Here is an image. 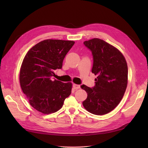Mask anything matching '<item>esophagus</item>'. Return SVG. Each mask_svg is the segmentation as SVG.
<instances>
[{"instance_id": "obj_1", "label": "esophagus", "mask_w": 148, "mask_h": 148, "mask_svg": "<svg viewBox=\"0 0 148 148\" xmlns=\"http://www.w3.org/2000/svg\"><path fill=\"white\" fill-rule=\"evenodd\" d=\"M73 87L74 89H79V88H80V86H79V85L76 84H73Z\"/></svg>"}]
</instances>
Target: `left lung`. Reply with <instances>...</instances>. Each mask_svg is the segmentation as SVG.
I'll return each mask as SVG.
<instances>
[{
  "mask_svg": "<svg viewBox=\"0 0 148 148\" xmlns=\"http://www.w3.org/2000/svg\"><path fill=\"white\" fill-rule=\"evenodd\" d=\"M83 44L92 53V73L97 77L92 88L81 86L88 94L83 105L91 114L104 115L118 106L126 90L127 62L117 49L102 39L94 38Z\"/></svg>",
  "mask_w": 148,
  "mask_h": 148,
  "instance_id": "left-lung-1",
  "label": "left lung"
}]
</instances>
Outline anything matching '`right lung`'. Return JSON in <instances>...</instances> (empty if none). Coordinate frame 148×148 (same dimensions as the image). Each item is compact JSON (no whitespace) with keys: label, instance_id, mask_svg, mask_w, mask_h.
Listing matches in <instances>:
<instances>
[{"label":"right lung","instance_id":"right-lung-1","mask_svg":"<svg viewBox=\"0 0 148 148\" xmlns=\"http://www.w3.org/2000/svg\"><path fill=\"white\" fill-rule=\"evenodd\" d=\"M74 44L73 41L44 40L31 48L24 58L20 86L30 105L41 113L56 112L70 95L71 83L52 78L56 75L54 70L62 68L64 58Z\"/></svg>","mask_w":148,"mask_h":148}]
</instances>
